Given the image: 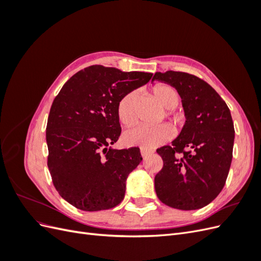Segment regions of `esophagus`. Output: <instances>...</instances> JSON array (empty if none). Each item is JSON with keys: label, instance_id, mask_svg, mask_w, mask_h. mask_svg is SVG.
I'll list each match as a JSON object with an SVG mask.
<instances>
[{"label": "esophagus", "instance_id": "esophagus-1", "mask_svg": "<svg viewBox=\"0 0 261 261\" xmlns=\"http://www.w3.org/2000/svg\"><path fill=\"white\" fill-rule=\"evenodd\" d=\"M140 153H141V156L146 158V156H148V155H150V154H152V151H150V150L141 148V149H140Z\"/></svg>", "mask_w": 261, "mask_h": 261}]
</instances>
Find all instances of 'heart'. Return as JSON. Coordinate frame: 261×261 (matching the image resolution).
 <instances>
[{"mask_svg":"<svg viewBox=\"0 0 261 261\" xmlns=\"http://www.w3.org/2000/svg\"><path fill=\"white\" fill-rule=\"evenodd\" d=\"M153 93L160 103L168 109V115L173 116L172 109L178 106L180 96L174 87L168 84H159L153 87ZM137 91H129L120 99L117 103L118 120L124 125H132L136 121L135 103ZM176 120V117H174ZM174 136V129L169 124L155 126L138 125L124 133L123 140L127 146H138L145 149H152L167 143Z\"/></svg>","mask_w":261,"mask_h":261,"instance_id":"b5f03b06","label":"heart"}]
</instances>
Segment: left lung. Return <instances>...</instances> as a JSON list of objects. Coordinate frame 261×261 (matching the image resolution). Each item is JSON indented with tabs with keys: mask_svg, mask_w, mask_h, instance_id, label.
<instances>
[{
	"mask_svg": "<svg viewBox=\"0 0 261 261\" xmlns=\"http://www.w3.org/2000/svg\"><path fill=\"white\" fill-rule=\"evenodd\" d=\"M152 81L174 87L186 117L172 145L156 149L163 160L154 177L156 196L172 208L200 209L222 191L230 171L235 133L230 109L195 75L168 70L155 73Z\"/></svg>",
	"mask_w": 261,
	"mask_h": 261,
	"instance_id": "8db88e82",
	"label": "left lung"
}]
</instances>
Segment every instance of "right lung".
<instances>
[{
    "label": "right lung",
    "instance_id": "right-lung-1",
    "mask_svg": "<svg viewBox=\"0 0 261 261\" xmlns=\"http://www.w3.org/2000/svg\"><path fill=\"white\" fill-rule=\"evenodd\" d=\"M151 73L92 65L72 76L53 100L46 124L48 167L62 198L84 211L114 208L143 160L139 148L108 147L121 135L117 103Z\"/></svg>",
    "mask_w": 261,
    "mask_h": 261
}]
</instances>
